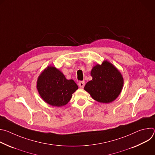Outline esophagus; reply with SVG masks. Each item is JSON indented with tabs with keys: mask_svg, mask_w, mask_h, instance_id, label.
Listing matches in <instances>:
<instances>
[{
	"mask_svg": "<svg viewBox=\"0 0 155 155\" xmlns=\"http://www.w3.org/2000/svg\"><path fill=\"white\" fill-rule=\"evenodd\" d=\"M78 86H79L80 87H81V88L84 87V81H80V82L78 83Z\"/></svg>",
	"mask_w": 155,
	"mask_h": 155,
	"instance_id": "34e87169",
	"label": "esophagus"
}]
</instances>
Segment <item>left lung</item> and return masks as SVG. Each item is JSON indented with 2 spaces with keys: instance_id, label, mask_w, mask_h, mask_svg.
I'll list each match as a JSON object with an SVG mask.
<instances>
[{
  "instance_id": "1",
  "label": "left lung",
  "mask_w": 155,
  "mask_h": 155,
  "mask_svg": "<svg viewBox=\"0 0 155 155\" xmlns=\"http://www.w3.org/2000/svg\"><path fill=\"white\" fill-rule=\"evenodd\" d=\"M93 79L88 81L84 90L93 99L101 103H110L120 94L124 84L121 72L111 62L104 60L91 69Z\"/></svg>"
}]
</instances>
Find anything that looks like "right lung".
Here are the masks:
<instances>
[{
  "instance_id": "1",
  "label": "right lung",
  "mask_w": 155,
  "mask_h": 155,
  "mask_svg": "<svg viewBox=\"0 0 155 155\" xmlns=\"http://www.w3.org/2000/svg\"><path fill=\"white\" fill-rule=\"evenodd\" d=\"M78 88L73 80H68L61 71L51 65L43 71L37 81V89L41 98L53 107L67 104Z\"/></svg>"
}]
</instances>
